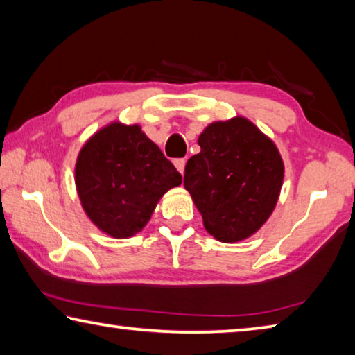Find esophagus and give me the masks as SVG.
<instances>
[{"label": "esophagus", "instance_id": "34e87169", "mask_svg": "<svg viewBox=\"0 0 355 355\" xmlns=\"http://www.w3.org/2000/svg\"><path fill=\"white\" fill-rule=\"evenodd\" d=\"M173 166H175V167H177V171L183 175V173H184L186 161H184V159H175V161H173Z\"/></svg>", "mask_w": 355, "mask_h": 355}]
</instances>
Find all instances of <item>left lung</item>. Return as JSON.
<instances>
[{
	"label": "left lung",
	"mask_w": 355,
	"mask_h": 355,
	"mask_svg": "<svg viewBox=\"0 0 355 355\" xmlns=\"http://www.w3.org/2000/svg\"><path fill=\"white\" fill-rule=\"evenodd\" d=\"M200 153L184 169V189L220 243L248 239L277 205L285 166L277 146L243 116L218 120L197 139Z\"/></svg>",
	"instance_id": "1"
}]
</instances>
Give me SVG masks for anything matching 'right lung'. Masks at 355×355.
I'll use <instances>...</instances> for the list:
<instances>
[{
    "label": "right lung",
    "instance_id": "obj_1",
    "mask_svg": "<svg viewBox=\"0 0 355 355\" xmlns=\"http://www.w3.org/2000/svg\"><path fill=\"white\" fill-rule=\"evenodd\" d=\"M180 184L182 175L137 123L112 120L76 156L75 186L84 213L116 239L142 232L161 197Z\"/></svg>",
    "mask_w": 355,
    "mask_h": 355
}]
</instances>
